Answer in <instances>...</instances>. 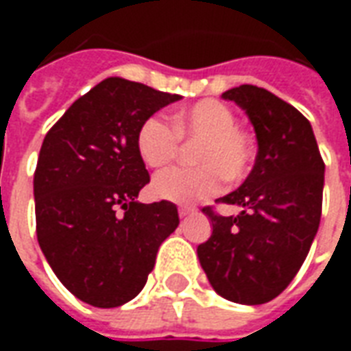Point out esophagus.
Segmentation results:
<instances>
[{"label": "esophagus", "mask_w": 351, "mask_h": 351, "mask_svg": "<svg viewBox=\"0 0 351 351\" xmlns=\"http://www.w3.org/2000/svg\"><path fill=\"white\" fill-rule=\"evenodd\" d=\"M195 213V208H191V206H182V208H178V216L180 218H186V216H190V214Z\"/></svg>", "instance_id": "obj_1"}]
</instances>
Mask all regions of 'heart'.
I'll list each match as a JSON object with an SVG mask.
<instances>
[{
  "instance_id": "obj_1",
  "label": "heart",
  "mask_w": 351,
  "mask_h": 351,
  "mask_svg": "<svg viewBox=\"0 0 351 351\" xmlns=\"http://www.w3.org/2000/svg\"><path fill=\"white\" fill-rule=\"evenodd\" d=\"M180 141L197 143L193 161L197 167L167 169L154 178L152 193L161 201L191 205L213 197L221 180H241L254 158L248 133L237 128L233 110L216 99L199 101L173 114V125L150 116L137 131V152L146 167H163L175 160Z\"/></svg>"
}]
</instances>
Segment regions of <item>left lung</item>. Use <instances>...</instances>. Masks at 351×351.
I'll list each match as a JSON object with an SVG mask.
<instances>
[{
	"instance_id": "8db88e82",
	"label": "left lung",
	"mask_w": 351,
	"mask_h": 351,
	"mask_svg": "<svg viewBox=\"0 0 351 351\" xmlns=\"http://www.w3.org/2000/svg\"><path fill=\"white\" fill-rule=\"evenodd\" d=\"M250 118L258 156L252 173L218 201L241 213L205 206L213 235L199 244V263L214 291L239 304L278 297L308 256L319 228L325 165L312 125L265 88L243 84L221 93Z\"/></svg>"
}]
</instances>
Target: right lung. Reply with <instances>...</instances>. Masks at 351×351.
I'll return each instance as SVG.
<instances>
[{"mask_svg":"<svg viewBox=\"0 0 351 351\" xmlns=\"http://www.w3.org/2000/svg\"><path fill=\"white\" fill-rule=\"evenodd\" d=\"M178 99L108 77L43 141L34 175L37 241L60 282L92 306L114 308L137 297L161 243L178 228L176 205L137 201L150 182L138 128Z\"/></svg>","mask_w":351,"mask_h":351,"instance_id":"right-lung-1","label":"right lung"}]
</instances>
